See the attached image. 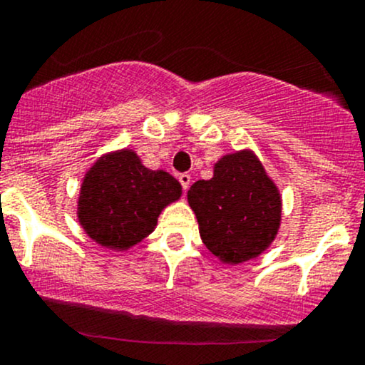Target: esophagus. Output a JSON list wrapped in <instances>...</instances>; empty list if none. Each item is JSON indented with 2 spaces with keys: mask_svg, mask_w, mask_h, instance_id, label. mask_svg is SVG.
Returning a JSON list of instances; mask_svg holds the SVG:
<instances>
[{
  "mask_svg": "<svg viewBox=\"0 0 365 365\" xmlns=\"http://www.w3.org/2000/svg\"><path fill=\"white\" fill-rule=\"evenodd\" d=\"M178 182L182 183L183 190H187V188L190 187V175H188V173H180L178 175Z\"/></svg>",
  "mask_w": 365,
  "mask_h": 365,
  "instance_id": "1",
  "label": "esophagus"
}]
</instances>
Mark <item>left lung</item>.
I'll return each instance as SVG.
<instances>
[{"mask_svg": "<svg viewBox=\"0 0 365 365\" xmlns=\"http://www.w3.org/2000/svg\"><path fill=\"white\" fill-rule=\"evenodd\" d=\"M187 197L204 245L226 264L257 257L278 233L282 197L250 150L221 158Z\"/></svg>", "mask_w": 365, "mask_h": 365, "instance_id": "left-lung-1", "label": "left lung"}]
</instances>
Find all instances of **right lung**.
<instances>
[{"label": "right lung", "instance_id": "add662e5", "mask_svg": "<svg viewBox=\"0 0 365 365\" xmlns=\"http://www.w3.org/2000/svg\"><path fill=\"white\" fill-rule=\"evenodd\" d=\"M182 185L166 171L140 165L123 149L94 163L78 197V221L92 240L108 249H130L154 230L163 207L175 202Z\"/></svg>", "mask_w": 365, "mask_h": 365}]
</instances>
